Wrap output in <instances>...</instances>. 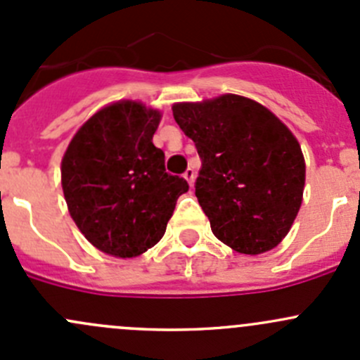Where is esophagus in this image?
<instances>
[{
    "label": "esophagus",
    "mask_w": 360,
    "mask_h": 360,
    "mask_svg": "<svg viewBox=\"0 0 360 360\" xmlns=\"http://www.w3.org/2000/svg\"><path fill=\"white\" fill-rule=\"evenodd\" d=\"M184 179L188 181V184H190V186H193V183H195V170L193 169H186V172H184Z\"/></svg>",
    "instance_id": "34e87169"
}]
</instances>
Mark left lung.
Instances as JSON below:
<instances>
[{
	"instance_id": "1",
	"label": "left lung",
	"mask_w": 360,
	"mask_h": 360,
	"mask_svg": "<svg viewBox=\"0 0 360 360\" xmlns=\"http://www.w3.org/2000/svg\"><path fill=\"white\" fill-rule=\"evenodd\" d=\"M172 115L202 158L195 195L212 233L249 256L277 248L296 219L307 174L288 125L237 94L176 103Z\"/></svg>"
}]
</instances>
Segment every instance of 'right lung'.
I'll return each mask as SVG.
<instances>
[{"instance_id":"add662e5","label":"right lung","mask_w":360,"mask_h":360,"mask_svg":"<svg viewBox=\"0 0 360 360\" xmlns=\"http://www.w3.org/2000/svg\"><path fill=\"white\" fill-rule=\"evenodd\" d=\"M162 111L122 99L94 112L72 136L60 183L83 237L110 256L137 257L158 244L183 177L165 172V155L153 144Z\"/></svg>"}]
</instances>
